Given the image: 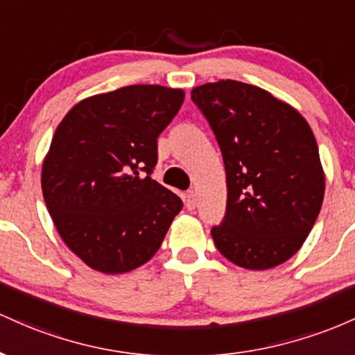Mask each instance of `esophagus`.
<instances>
[{
  "mask_svg": "<svg viewBox=\"0 0 355 355\" xmlns=\"http://www.w3.org/2000/svg\"><path fill=\"white\" fill-rule=\"evenodd\" d=\"M184 202L188 209L196 208V193H194V191H189V193L184 196Z\"/></svg>",
  "mask_w": 355,
  "mask_h": 355,
  "instance_id": "obj_1",
  "label": "esophagus"
}]
</instances>
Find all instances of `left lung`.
<instances>
[{
  "label": "left lung",
  "mask_w": 355,
  "mask_h": 355,
  "mask_svg": "<svg viewBox=\"0 0 355 355\" xmlns=\"http://www.w3.org/2000/svg\"><path fill=\"white\" fill-rule=\"evenodd\" d=\"M191 97L225 161L226 214L211 230L218 252L246 270L282 265L304 245L324 201L325 173L309 122L250 83H205Z\"/></svg>",
  "instance_id": "1"
}]
</instances>
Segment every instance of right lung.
I'll return each mask as SVG.
<instances>
[{
	"label": "right lung",
	"instance_id": "obj_1",
	"mask_svg": "<svg viewBox=\"0 0 355 355\" xmlns=\"http://www.w3.org/2000/svg\"><path fill=\"white\" fill-rule=\"evenodd\" d=\"M184 90L129 85L83 98L62 119L42 166L60 238L95 272L139 268L164 240L182 201L150 178L157 137Z\"/></svg>",
	"mask_w": 355,
	"mask_h": 355
}]
</instances>
